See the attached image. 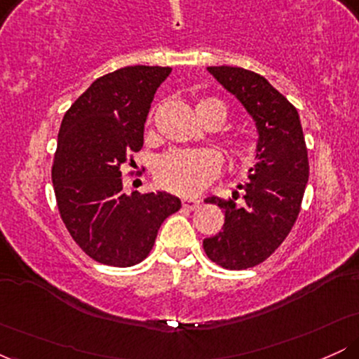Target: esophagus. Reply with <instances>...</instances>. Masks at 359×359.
<instances>
[{
  "label": "esophagus",
  "mask_w": 359,
  "mask_h": 359,
  "mask_svg": "<svg viewBox=\"0 0 359 359\" xmlns=\"http://www.w3.org/2000/svg\"><path fill=\"white\" fill-rule=\"evenodd\" d=\"M182 205L185 209H191V211H194V209L199 208L201 203L197 199H187V197H185V199H182Z\"/></svg>",
  "instance_id": "1"
}]
</instances>
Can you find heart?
<instances>
[{
  "mask_svg": "<svg viewBox=\"0 0 359 359\" xmlns=\"http://www.w3.org/2000/svg\"><path fill=\"white\" fill-rule=\"evenodd\" d=\"M214 108L219 109L222 114V123H224L226 109L224 102L214 97H208L197 102V109ZM229 160L238 167H248L253 163L255 155H257V145L253 140L246 137H238L228 142ZM217 158L209 151L203 150H174L162 155L155 163V179L167 191L182 194V196H192L199 194L208 187V184L216 177Z\"/></svg>",
  "mask_w": 359,
  "mask_h": 359,
  "instance_id": "b5f03b06",
  "label": "heart"
}]
</instances>
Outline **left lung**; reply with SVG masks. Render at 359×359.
Here are the masks:
<instances>
[{
	"instance_id": "8db88e82",
	"label": "left lung",
	"mask_w": 359,
	"mask_h": 359,
	"mask_svg": "<svg viewBox=\"0 0 359 359\" xmlns=\"http://www.w3.org/2000/svg\"><path fill=\"white\" fill-rule=\"evenodd\" d=\"M226 90L245 106L258 131L257 155L245 191L231 199L208 197L219 205L224 226L205 238L204 251L216 265L228 270L257 266L282 245L297 221L309 180L307 147L297 109L257 72L241 67H208Z\"/></svg>"
}]
</instances>
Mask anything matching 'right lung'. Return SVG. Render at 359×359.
Returning <instances> with one entry per match:
<instances>
[{
  "label": "right lung",
  "instance_id": "right-lung-1",
  "mask_svg": "<svg viewBox=\"0 0 359 359\" xmlns=\"http://www.w3.org/2000/svg\"><path fill=\"white\" fill-rule=\"evenodd\" d=\"M170 67L130 65L89 86L65 113L53 156L57 208L72 240L102 265L133 266L154 248L162 222L180 209L167 192H123V170Z\"/></svg>",
  "mask_w": 359,
  "mask_h": 359
}]
</instances>
